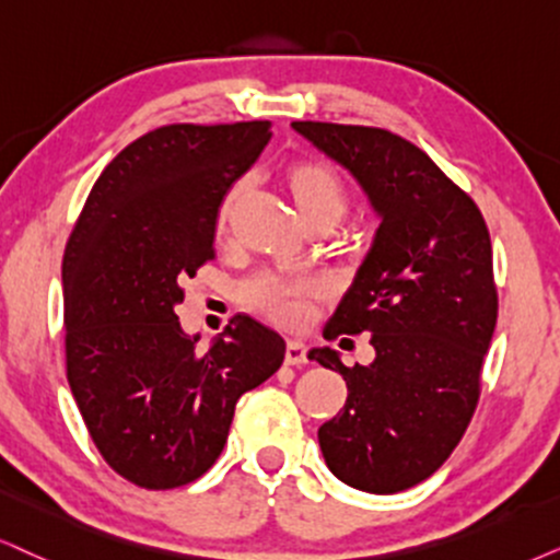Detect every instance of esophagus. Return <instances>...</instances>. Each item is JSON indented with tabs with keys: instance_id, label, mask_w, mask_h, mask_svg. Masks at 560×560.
I'll use <instances>...</instances> for the list:
<instances>
[{
	"instance_id": "1",
	"label": "esophagus",
	"mask_w": 560,
	"mask_h": 560,
	"mask_svg": "<svg viewBox=\"0 0 560 560\" xmlns=\"http://www.w3.org/2000/svg\"><path fill=\"white\" fill-rule=\"evenodd\" d=\"M284 362H287L289 366H302V364H307V362H310L307 349H304L302 343L289 341V343H287V351H284Z\"/></svg>"
}]
</instances>
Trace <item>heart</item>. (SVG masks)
Wrapping results in <instances>:
<instances>
[{"label": "heart", "instance_id": "1", "mask_svg": "<svg viewBox=\"0 0 560 560\" xmlns=\"http://www.w3.org/2000/svg\"><path fill=\"white\" fill-rule=\"evenodd\" d=\"M287 183L310 228L325 222L336 228L349 211V190L338 178L336 170L320 160H296L287 170ZM237 196L240 186L232 188L222 207H219V230L230 224ZM317 294H320L317 281L276 271H258L240 284V302H243L245 310L276 325H284V328H294V325L304 323V317L310 313V302Z\"/></svg>", "mask_w": 560, "mask_h": 560}]
</instances>
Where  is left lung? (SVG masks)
Segmentation results:
<instances>
[{
    "instance_id": "left-lung-1",
    "label": "left lung",
    "mask_w": 560,
    "mask_h": 560,
    "mask_svg": "<svg viewBox=\"0 0 560 560\" xmlns=\"http://www.w3.org/2000/svg\"><path fill=\"white\" fill-rule=\"evenodd\" d=\"M362 183L380 230L325 336L372 332L370 366L330 349L349 398L317 439L343 483L395 493L442 468L476 413L499 315L491 235L478 203L427 152L377 126L294 121Z\"/></svg>"
}]
</instances>
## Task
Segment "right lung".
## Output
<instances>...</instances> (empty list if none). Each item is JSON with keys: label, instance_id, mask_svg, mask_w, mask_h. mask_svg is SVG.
I'll use <instances>...</instances> for the list:
<instances>
[{"label": "right lung", "instance_id": "1", "mask_svg": "<svg viewBox=\"0 0 560 560\" xmlns=\"http://www.w3.org/2000/svg\"><path fill=\"white\" fill-rule=\"evenodd\" d=\"M271 139L268 121L170 124L108 162L63 250L67 380L105 463L167 491L222 455L240 395L284 362L247 315L209 351L183 332V281L214 260L224 196Z\"/></svg>", "mask_w": 560, "mask_h": 560}]
</instances>
